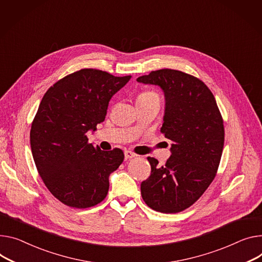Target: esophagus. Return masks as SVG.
<instances>
[{
	"mask_svg": "<svg viewBox=\"0 0 262 262\" xmlns=\"http://www.w3.org/2000/svg\"><path fill=\"white\" fill-rule=\"evenodd\" d=\"M135 156H136V154L133 153L132 151H129V150H126V151H125V158H126V159H130V158H133V157H135Z\"/></svg>",
	"mask_w": 262,
	"mask_h": 262,
	"instance_id": "esophagus-1",
	"label": "esophagus"
}]
</instances>
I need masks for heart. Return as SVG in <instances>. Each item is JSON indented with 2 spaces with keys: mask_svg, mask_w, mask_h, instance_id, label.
<instances>
[{
  "mask_svg": "<svg viewBox=\"0 0 262 262\" xmlns=\"http://www.w3.org/2000/svg\"><path fill=\"white\" fill-rule=\"evenodd\" d=\"M142 98H154V99H158L157 95L154 92H144L142 94H139L137 99H142Z\"/></svg>",
  "mask_w": 262,
  "mask_h": 262,
  "instance_id": "heart-1",
  "label": "heart"
}]
</instances>
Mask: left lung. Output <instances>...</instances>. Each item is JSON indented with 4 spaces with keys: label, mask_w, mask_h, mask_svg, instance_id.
I'll return each mask as SVG.
<instances>
[{
    "label": "left lung",
    "mask_w": 262,
    "mask_h": 262,
    "mask_svg": "<svg viewBox=\"0 0 262 262\" xmlns=\"http://www.w3.org/2000/svg\"><path fill=\"white\" fill-rule=\"evenodd\" d=\"M136 80L163 90L160 131L172 143L165 166L148 157L151 175L140 185L143 199L158 212H182L205 193L216 175L225 143L223 117L213 93L195 76L162 69Z\"/></svg>",
    "instance_id": "left-lung-1"
}]
</instances>
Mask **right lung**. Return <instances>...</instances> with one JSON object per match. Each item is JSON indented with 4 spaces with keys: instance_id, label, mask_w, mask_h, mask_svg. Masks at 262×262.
Segmentation results:
<instances>
[{
    "instance_id": "1",
    "label": "right lung",
    "mask_w": 262,
    "mask_h": 262,
    "mask_svg": "<svg viewBox=\"0 0 262 262\" xmlns=\"http://www.w3.org/2000/svg\"><path fill=\"white\" fill-rule=\"evenodd\" d=\"M130 78L82 69L59 79L43 96L30 146L39 176L64 205L90 208L107 196L109 176L123 163L124 152L102 151L88 144L86 134L104 122L111 97Z\"/></svg>"
}]
</instances>
